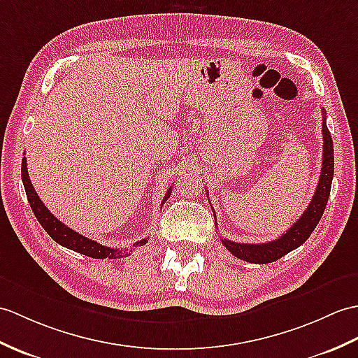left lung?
I'll return each instance as SVG.
<instances>
[{
    "label": "left lung",
    "mask_w": 358,
    "mask_h": 358,
    "mask_svg": "<svg viewBox=\"0 0 358 358\" xmlns=\"http://www.w3.org/2000/svg\"><path fill=\"white\" fill-rule=\"evenodd\" d=\"M323 113L322 120V134H323V159L322 172L317 182V189L311 198V201L292 227H289L280 238L270 241L264 244H239L229 239H221L222 245L227 250L239 257V259L253 262V264H268L280 259L282 256L293 252L294 248L302 245L317 226L329 198L332 176H334V148H332V138L327 127V115ZM217 220V217H215Z\"/></svg>",
    "instance_id": "1"
}]
</instances>
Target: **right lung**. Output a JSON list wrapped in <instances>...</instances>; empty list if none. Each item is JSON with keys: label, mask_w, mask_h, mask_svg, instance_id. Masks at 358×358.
I'll return each instance as SVG.
<instances>
[{"label": "right lung", "mask_w": 358, "mask_h": 358, "mask_svg": "<svg viewBox=\"0 0 358 358\" xmlns=\"http://www.w3.org/2000/svg\"><path fill=\"white\" fill-rule=\"evenodd\" d=\"M21 178H22V185L24 189H26V195L30 203V207L33 213H35L36 220L39 221L41 226L44 227L47 234L52 236L57 244H61L70 250L78 252L80 255H85L88 257H94V259H105V257H110V259H115V257H122V256H128V250H117V248H110L106 245H102L96 243L93 239H88L85 236L79 235L78 231H74L73 229L66 227L65 224H62L59 220H57L55 215L50 212L45 204L41 201V198L38 196L35 187H33L29 172H27V160L26 157H22V163H21ZM171 190L169 187L168 192H166L163 203L171 196ZM146 239H141L138 243L132 244L134 247L138 245H145Z\"/></svg>", "instance_id": "1"}]
</instances>
